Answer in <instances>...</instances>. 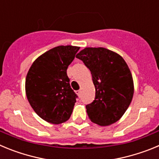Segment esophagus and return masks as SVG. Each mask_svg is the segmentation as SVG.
<instances>
[{"label":"esophagus","mask_w":159,"mask_h":159,"mask_svg":"<svg viewBox=\"0 0 159 159\" xmlns=\"http://www.w3.org/2000/svg\"><path fill=\"white\" fill-rule=\"evenodd\" d=\"M76 93H77V95H79V96L80 97V95H81V91H80V90H78V91H76Z\"/></svg>","instance_id":"1"}]
</instances>
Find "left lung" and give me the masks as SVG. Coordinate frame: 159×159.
<instances>
[{"label":"left lung","instance_id":"obj_1","mask_svg":"<svg viewBox=\"0 0 159 159\" xmlns=\"http://www.w3.org/2000/svg\"><path fill=\"white\" fill-rule=\"evenodd\" d=\"M75 57L90 70L95 88V100L86 105L91 121L100 126L117 122L134 94L133 78L127 63L119 54L104 48H86Z\"/></svg>","mask_w":159,"mask_h":159}]
</instances>
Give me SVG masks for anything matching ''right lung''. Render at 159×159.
I'll use <instances>...</instances> for the list:
<instances>
[{
	"label": "right lung",
	"mask_w": 159,
	"mask_h": 159,
	"mask_svg": "<svg viewBox=\"0 0 159 159\" xmlns=\"http://www.w3.org/2000/svg\"><path fill=\"white\" fill-rule=\"evenodd\" d=\"M80 49L58 46L35 60L25 80V92L34 111L43 120L60 124L72 113L77 95L70 86L67 67Z\"/></svg>",
	"instance_id": "right-lung-1"
}]
</instances>
